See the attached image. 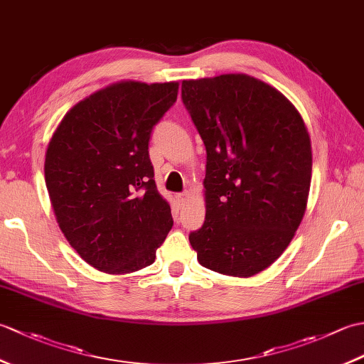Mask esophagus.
<instances>
[{
  "instance_id": "1",
  "label": "esophagus",
  "mask_w": 364,
  "mask_h": 364,
  "mask_svg": "<svg viewBox=\"0 0 364 364\" xmlns=\"http://www.w3.org/2000/svg\"><path fill=\"white\" fill-rule=\"evenodd\" d=\"M189 197H191L189 192H181V194H178V196H176L178 202H180V203H186L188 200H189Z\"/></svg>"
}]
</instances>
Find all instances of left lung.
I'll return each mask as SVG.
<instances>
[{
	"label": "left lung",
	"instance_id": "obj_1",
	"mask_svg": "<svg viewBox=\"0 0 364 364\" xmlns=\"http://www.w3.org/2000/svg\"><path fill=\"white\" fill-rule=\"evenodd\" d=\"M181 98L206 146L200 264L247 278L286 250L306 211L313 154L305 122L275 87L244 73L188 80Z\"/></svg>",
	"mask_w": 364,
	"mask_h": 364
}]
</instances>
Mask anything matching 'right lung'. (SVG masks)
I'll return each mask as SVG.
<instances>
[{"instance_id":"1","label":"right lung","mask_w":364,"mask_h":364,"mask_svg":"<svg viewBox=\"0 0 364 364\" xmlns=\"http://www.w3.org/2000/svg\"><path fill=\"white\" fill-rule=\"evenodd\" d=\"M176 95L178 82L111 84L76 103L50 139L45 183L54 215L80 257L102 272L153 264L173 225L149 142Z\"/></svg>"}]
</instances>
